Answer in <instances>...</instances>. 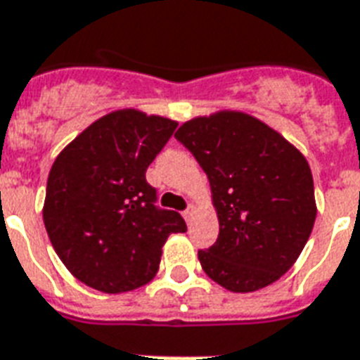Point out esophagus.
Wrapping results in <instances>:
<instances>
[{"label":"esophagus","mask_w":360,"mask_h":360,"mask_svg":"<svg viewBox=\"0 0 360 360\" xmlns=\"http://www.w3.org/2000/svg\"><path fill=\"white\" fill-rule=\"evenodd\" d=\"M195 212H197L195 205H190L188 209L184 210V218H186V221H191V218H193V214H195Z\"/></svg>","instance_id":"esophagus-1"}]
</instances>
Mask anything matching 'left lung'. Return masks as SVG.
<instances>
[{
    "label": "left lung",
    "mask_w": 360,
    "mask_h": 360,
    "mask_svg": "<svg viewBox=\"0 0 360 360\" xmlns=\"http://www.w3.org/2000/svg\"><path fill=\"white\" fill-rule=\"evenodd\" d=\"M207 172L220 233L199 250L202 271L231 292L279 281L304 250L317 218L304 153L254 115L220 110L174 134Z\"/></svg>",
    "instance_id": "1"
}]
</instances>
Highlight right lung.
<instances>
[{"instance_id": "right-lung-1", "label": "right lung", "mask_w": 360, "mask_h": 360, "mask_svg": "<svg viewBox=\"0 0 360 360\" xmlns=\"http://www.w3.org/2000/svg\"><path fill=\"white\" fill-rule=\"evenodd\" d=\"M176 121L123 108L96 119L58 153L47 178L43 221L75 279L106 294L148 285L170 233H184L174 210L158 209L146 170Z\"/></svg>"}]
</instances>
